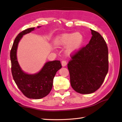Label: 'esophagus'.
<instances>
[{"label":"esophagus","instance_id":"obj_1","mask_svg":"<svg viewBox=\"0 0 122 122\" xmlns=\"http://www.w3.org/2000/svg\"><path fill=\"white\" fill-rule=\"evenodd\" d=\"M61 65H62V66H63V67H64V66H65L66 65H67V61H65V60L62 61H61Z\"/></svg>","mask_w":122,"mask_h":122}]
</instances>
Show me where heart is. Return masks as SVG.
<instances>
[{
  "label": "heart",
  "mask_w": 122,
  "mask_h": 122,
  "mask_svg": "<svg viewBox=\"0 0 122 122\" xmlns=\"http://www.w3.org/2000/svg\"><path fill=\"white\" fill-rule=\"evenodd\" d=\"M83 36L81 33H64L58 36L56 40V43L61 46H65V52L68 55L77 52L83 42Z\"/></svg>",
  "instance_id": "heart-1"
}]
</instances>
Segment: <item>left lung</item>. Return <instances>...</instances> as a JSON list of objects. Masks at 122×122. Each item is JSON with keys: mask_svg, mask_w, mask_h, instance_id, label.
Here are the masks:
<instances>
[{"mask_svg": "<svg viewBox=\"0 0 122 122\" xmlns=\"http://www.w3.org/2000/svg\"><path fill=\"white\" fill-rule=\"evenodd\" d=\"M89 43L71 55L67 67L71 85L77 92L93 93L100 88L108 71V49L101 34L91 30Z\"/></svg>", "mask_w": 122, "mask_h": 122, "instance_id": "obj_1", "label": "left lung"}]
</instances>
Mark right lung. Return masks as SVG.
I'll list each match as a JSON object with an SVG mask.
<instances>
[{
    "mask_svg": "<svg viewBox=\"0 0 122 122\" xmlns=\"http://www.w3.org/2000/svg\"><path fill=\"white\" fill-rule=\"evenodd\" d=\"M34 30V27L27 29L18 34L10 50V56L11 74L18 89L26 97L38 99L46 97L50 93L55 75L62 66L60 61H54L46 63L40 72L36 74H28L22 71L17 60V46L23 36Z\"/></svg>",
    "mask_w": 122,
    "mask_h": 122,
    "instance_id": "add662e5",
    "label": "right lung"
}]
</instances>
